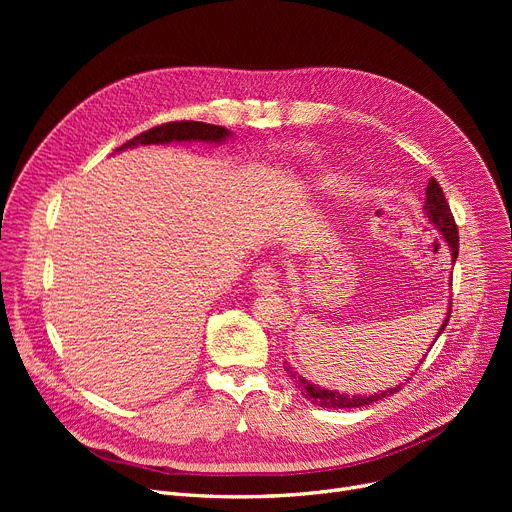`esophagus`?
Here are the masks:
<instances>
[{"mask_svg": "<svg viewBox=\"0 0 512 512\" xmlns=\"http://www.w3.org/2000/svg\"><path fill=\"white\" fill-rule=\"evenodd\" d=\"M251 284L257 292H274L278 290V274L272 265H259L253 272Z\"/></svg>", "mask_w": 512, "mask_h": 512, "instance_id": "obj_1", "label": "esophagus"}]
</instances>
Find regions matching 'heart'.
<instances>
[{
    "label": "heart",
    "mask_w": 512,
    "mask_h": 512,
    "mask_svg": "<svg viewBox=\"0 0 512 512\" xmlns=\"http://www.w3.org/2000/svg\"><path fill=\"white\" fill-rule=\"evenodd\" d=\"M319 184L330 188V191H334V188H340V186H342V180H340V176H336V174H326V176H321Z\"/></svg>",
    "instance_id": "b5f03b06"
}]
</instances>
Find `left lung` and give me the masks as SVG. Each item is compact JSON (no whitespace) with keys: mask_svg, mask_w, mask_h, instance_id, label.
<instances>
[{"mask_svg":"<svg viewBox=\"0 0 512 512\" xmlns=\"http://www.w3.org/2000/svg\"><path fill=\"white\" fill-rule=\"evenodd\" d=\"M423 213L427 222L432 224L440 234L442 238L446 240V245L450 249V257H452V265L456 261V257H459V230H456V224H454V218L450 213V207L446 203V197L442 193L440 184L436 182V178H429L427 182V188H425V205H423ZM450 311H452V301L448 299V309H446V317L442 321V326L436 334V338L432 340V344H429V348L434 346V342L440 338V334L444 332L448 319H450ZM425 359V355H423ZM423 359L419 363H423ZM284 371L288 373V378L292 382H297V388L301 390V394L311 402V405H317L321 409H363L367 405H371V402H378V400H384L392 394H396L402 384L409 382V378L405 382L396 384L394 388H386V390H380V392H373V394H346V392H338V390H328V388H321L319 384H313L311 380L303 378L301 373H297V369H294L288 361H284ZM413 375V373H411Z\"/></svg>","mask_w":512,"mask_h":512,"instance_id":"left-lung-1","label":"left lung"}]
</instances>
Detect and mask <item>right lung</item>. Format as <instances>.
<instances>
[{
  "mask_svg": "<svg viewBox=\"0 0 512 512\" xmlns=\"http://www.w3.org/2000/svg\"><path fill=\"white\" fill-rule=\"evenodd\" d=\"M232 137V132L224 126H213L205 122H168L155 126L147 132H141L139 137L130 139L116 153L134 149V147H147V145H172V143H209V145H222Z\"/></svg>",
  "mask_w": 512,
  "mask_h": 512,
  "instance_id": "1",
  "label": "right lung"
}]
</instances>
